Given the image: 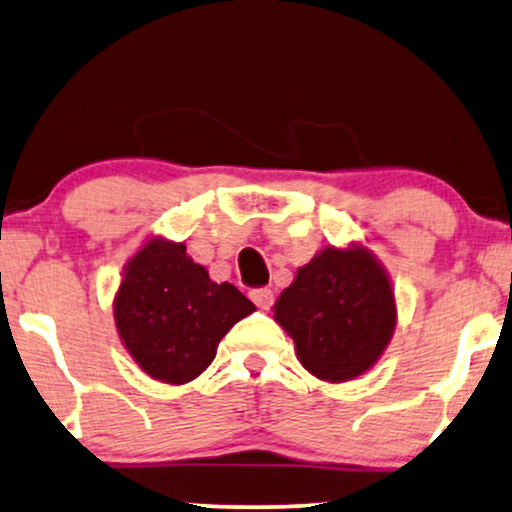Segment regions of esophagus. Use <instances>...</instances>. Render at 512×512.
Masks as SVG:
<instances>
[{
	"label": "esophagus",
	"instance_id": "1",
	"mask_svg": "<svg viewBox=\"0 0 512 512\" xmlns=\"http://www.w3.org/2000/svg\"><path fill=\"white\" fill-rule=\"evenodd\" d=\"M250 300L255 302L260 309H269L271 304H274V293H271L269 288H252Z\"/></svg>",
	"mask_w": 512,
	"mask_h": 512
}]
</instances>
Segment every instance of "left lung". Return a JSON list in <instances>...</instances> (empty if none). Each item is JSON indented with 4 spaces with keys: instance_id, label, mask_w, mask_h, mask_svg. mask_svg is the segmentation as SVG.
<instances>
[{
    "instance_id": "obj_1",
    "label": "left lung",
    "mask_w": 512,
    "mask_h": 512,
    "mask_svg": "<svg viewBox=\"0 0 512 512\" xmlns=\"http://www.w3.org/2000/svg\"><path fill=\"white\" fill-rule=\"evenodd\" d=\"M276 321L297 357L321 380L345 383L368 371L392 338L397 309L387 274L364 248H326L297 269L276 302Z\"/></svg>"
}]
</instances>
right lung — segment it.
I'll use <instances>...</instances> for the list:
<instances>
[{
	"label": "right lung",
	"mask_w": 512,
	"mask_h": 512,
	"mask_svg": "<svg viewBox=\"0 0 512 512\" xmlns=\"http://www.w3.org/2000/svg\"><path fill=\"white\" fill-rule=\"evenodd\" d=\"M255 304L231 283L210 281L184 243L151 241L127 264L115 326L134 361L160 383H189L212 364L219 340Z\"/></svg>",
	"instance_id": "right-lung-1"
}]
</instances>
